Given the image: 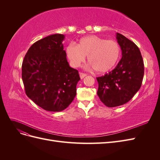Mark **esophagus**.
<instances>
[{"mask_svg":"<svg viewBox=\"0 0 160 160\" xmlns=\"http://www.w3.org/2000/svg\"><path fill=\"white\" fill-rule=\"evenodd\" d=\"M79 76L81 77V79H83L85 77L87 76V74L86 73H84V72H80L79 73Z\"/></svg>","mask_w":160,"mask_h":160,"instance_id":"obj_1","label":"esophagus"}]
</instances>
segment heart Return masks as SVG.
Wrapping results in <instances>:
<instances>
[{"instance_id": "1", "label": "heart", "mask_w": 160, "mask_h": 160, "mask_svg": "<svg viewBox=\"0 0 160 160\" xmlns=\"http://www.w3.org/2000/svg\"><path fill=\"white\" fill-rule=\"evenodd\" d=\"M66 53L72 67H79L88 56V62L95 71L105 73L117 65L121 56V47L115 40L89 35L81 38L77 45L72 43L67 46Z\"/></svg>"}]
</instances>
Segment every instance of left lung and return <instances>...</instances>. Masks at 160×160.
Wrapping results in <instances>:
<instances>
[{
	"instance_id": "left-lung-1",
	"label": "left lung",
	"mask_w": 160,
	"mask_h": 160,
	"mask_svg": "<svg viewBox=\"0 0 160 160\" xmlns=\"http://www.w3.org/2000/svg\"><path fill=\"white\" fill-rule=\"evenodd\" d=\"M116 38L122 51V57L115 68L104 76L97 77L98 95L107 107L122 105L132 99L142 86L144 64L138 47L117 33Z\"/></svg>"
}]
</instances>
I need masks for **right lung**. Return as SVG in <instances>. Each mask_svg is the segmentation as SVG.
<instances>
[{
  "instance_id": "right-lung-1",
  "label": "right lung",
  "mask_w": 160,
  "mask_h": 160,
  "mask_svg": "<svg viewBox=\"0 0 160 160\" xmlns=\"http://www.w3.org/2000/svg\"><path fill=\"white\" fill-rule=\"evenodd\" d=\"M65 36L55 34L35 42L22 64V79L28 98L43 109L61 111L73 101L81 79L70 67L63 50Z\"/></svg>"
}]
</instances>
